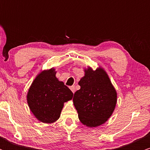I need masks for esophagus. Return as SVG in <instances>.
Segmentation results:
<instances>
[{
	"label": "esophagus",
	"mask_w": 150,
	"mask_h": 150,
	"mask_svg": "<svg viewBox=\"0 0 150 150\" xmlns=\"http://www.w3.org/2000/svg\"><path fill=\"white\" fill-rule=\"evenodd\" d=\"M70 90H71L72 92H73V93H75V86H71V87H70Z\"/></svg>",
	"instance_id": "1"
}]
</instances>
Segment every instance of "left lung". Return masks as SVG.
Returning a JSON list of instances; mask_svg holds the SVG:
<instances>
[{
    "label": "left lung",
    "instance_id": "8db88e82",
    "mask_svg": "<svg viewBox=\"0 0 150 150\" xmlns=\"http://www.w3.org/2000/svg\"><path fill=\"white\" fill-rule=\"evenodd\" d=\"M80 89L74 94L73 104L81 123L89 128L104 124L111 116L117 103V92L107 73L99 66L84 68Z\"/></svg>",
    "mask_w": 150,
    "mask_h": 150
}]
</instances>
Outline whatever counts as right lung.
<instances>
[{"mask_svg": "<svg viewBox=\"0 0 150 150\" xmlns=\"http://www.w3.org/2000/svg\"><path fill=\"white\" fill-rule=\"evenodd\" d=\"M55 68L44 70L36 76L27 94L30 111L42 123H54L60 118L64 103L73 93L56 76Z\"/></svg>", "mask_w": 150, "mask_h": 150, "instance_id": "1", "label": "right lung"}]
</instances>
